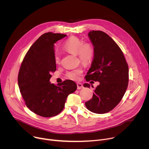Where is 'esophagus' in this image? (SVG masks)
Instances as JSON below:
<instances>
[{
    "label": "esophagus",
    "instance_id": "esophagus-1",
    "mask_svg": "<svg viewBox=\"0 0 149 149\" xmlns=\"http://www.w3.org/2000/svg\"><path fill=\"white\" fill-rule=\"evenodd\" d=\"M83 85L81 83H77V89H81L83 88Z\"/></svg>",
    "mask_w": 149,
    "mask_h": 149
}]
</instances>
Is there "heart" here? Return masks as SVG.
<instances>
[{
  "mask_svg": "<svg viewBox=\"0 0 149 149\" xmlns=\"http://www.w3.org/2000/svg\"><path fill=\"white\" fill-rule=\"evenodd\" d=\"M63 48L66 52L77 55L79 59L82 63L88 64L93 61L94 56V48L90 42H84L75 36L68 38L63 44ZM54 61L56 64L60 63V57L58 54H55ZM83 73L81 67H78L74 70L67 73V77L72 80H77Z\"/></svg>",
  "mask_w": 149,
  "mask_h": 149,
  "instance_id": "heart-1",
  "label": "heart"
}]
</instances>
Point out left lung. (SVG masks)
<instances>
[{"label": "left lung", "instance_id": "1", "mask_svg": "<svg viewBox=\"0 0 149 149\" xmlns=\"http://www.w3.org/2000/svg\"><path fill=\"white\" fill-rule=\"evenodd\" d=\"M88 36L95 52L86 81H97L100 85L85 106L91 111L103 114L113 110L122 99L128 85V65L122 50L107 34L93 30ZM84 86L90 88V85L86 83Z\"/></svg>", "mask_w": 149, "mask_h": 149}]
</instances>
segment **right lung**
I'll use <instances>...</instances> for the list:
<instances>
[{"label":"right lung","mask_w":149,"mask_h":149,"mask_svg":"<svg viewBox=\"0 0 149 149\" xmlns=\"http://www.w3.org/2000/svg\"><path fill=\"white\" fill-rule=\"evenodd\" d=\"M64 34L46 33L34 43L22 61L18 76L20 93L27 107L42 117L58 114L64 109L68 95L77 85L71 80L60 84H51V73L56 70L54 43Z\"/></svg>","instance_id":"add662e5"}]
</instances>
